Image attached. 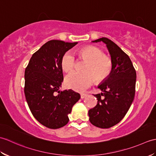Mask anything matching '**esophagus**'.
<instances>
[{
  "mask_svg": "<svg viewBox=\"0 0 156 156\" xmlns=\"http://www.w3.org/2000/svg\"><path fill=\"white\" fill-rule=\"evenodd\" d=\"M80 97H81V98H84L85 97H87V94L84 93H82L80 94Z\"/></svg>",
  "mask_w": 156,
  "mask_h": 156,
  "instance_id": "obj_1",
  "label": "esophagus"
}]
</instances>
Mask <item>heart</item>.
I'll use <instances>...</instances> for the list:
<instances>
[{
	"instance_id": "heart-1",
	"label": "heart",
	"mask_w": 156,
	"mask_h": 156,
	"mask_svg": "<svg viewBox=\"0 0 156 156\" xmlns=\"http://www.w3.org/2000/svg\"><path fill=\"white\" fill-rule=\"evenodd\" d=\"M77 53L80 57L87 60L84 67L85 72H70L66 76L65 84L66 87L75 91L84 92L92 85L94 78L97 81H102L108 77L112 69V62L104 55L101 49L94 46L83 48ZM76 64V59L72 51L66 52L62 56L61 66L65 72L74 69Z\"/></svg>"
}]
</instances>
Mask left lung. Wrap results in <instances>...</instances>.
I'll return each mask as SVG.
<instances>
[{"mask_svg": "<svg viewBox=\"0 0 156 156\" xmlns=\"http://www.w3.org/2000/svg\"><path fill=\"white\" fill-rule=\"evenodd\" d=\"M100 41L107 45L111 57L112 69L98 87L103 92L94 94L97 98V105L88 111V115L92 125L107 129L119 123L130 108L135 93L136 71L128 55L113 41L107 37L92 41Z\"/></svg>", "mask_w": 156, "mask_h": 156, "instance_id": "left-lung-1", "label": "left lung"}]
</instances>
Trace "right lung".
Listing matches in <instances>:
<instances>
[{
	"label": "right lung",
	"instance_id": "add662e5",
	"mask_svg": "<svg viewBox=\"0 0 156 156\" xmlns=\"http://www.w3.org/2000/svg\"><path fill=\"white\" fill-rule=\"evenodd\" d=\"M78 42L51 40L33 54L25 71V98L34 117L50 129L64 127L72 107L80 98L74 90L60 91L64 80L62 56Z\"/></svg>",
	"mask_w": 156,
	"mask_h": 156
}]
</instances>
